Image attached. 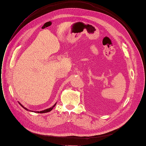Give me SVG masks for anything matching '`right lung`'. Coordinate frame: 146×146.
Listing matches in <instances>:
<instances>
[{
  "instance_id": "1",
  "label": "right lung",
  "mask_w": 146,
  "mask_h": 146,
  "mask_svg": "<svg viewBox=\"0 0 146 146\" xmlns=\"http://www.w3.org/2000/svg\"><path fill=\"white\" fill-rule=\"evenodd\" d=\"M19 104L20 105V106H22V107L23 108H24L25 110H26V111H31V112H34V111H31V110H28V108H25V107L23 105H21V104L19 102ZM56 104V103L55 104H54V105H53V106H52V107L49 108H48V109H46V110H42V111H34V112H36V113H46V112H50V111H51L53 110V108L55 106Z\"/></svg>"
}]
</instances>
